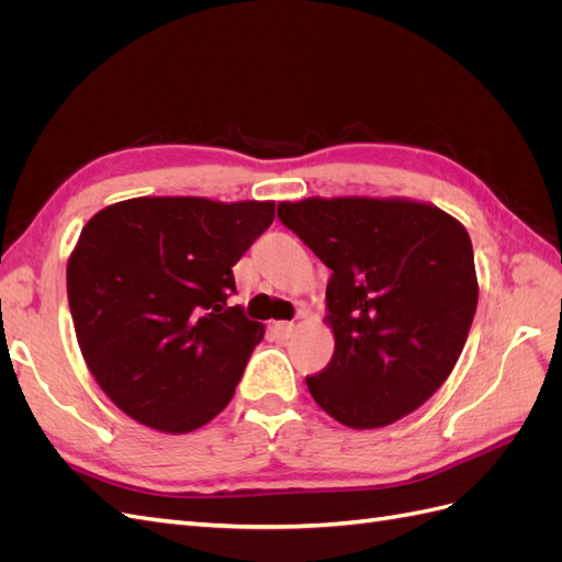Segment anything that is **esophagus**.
I'll return each instance as SVG.
<instances>
[{"label":"esophagus","mask_w":562,"mask_h":562,"mask_svg":"<svg viewBox=\"0 0 562 562\" xmlns=\"http://www.w3.org/2000/svg\"><path fill=\"white\" fill-rule=\"evenodd\" d=\"M295 333V326L291 321H277L274 323V335L279 337V339H288Z\"/></svg>","instance_id":"esophagus-1"}]
</instances>
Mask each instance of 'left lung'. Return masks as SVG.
<instances>
[{
	"instance_id": "8db88e82",
	"label": "left lung",
	"mask_w": 562,
	"mask_h": 562,
	"mask_svg": "<svg viewBox=\"0 0 562 562\" xmlns=\"http://www.w3.org/2000/svg\"><path fill=\"white\" fill-rule=\"evenodd\" d=\"M279 220L333 274V359L310 394L351 429L411 415L448 380L479 304L467 229L429 203L304 199Z\"/></svg>"
}]
</instances>
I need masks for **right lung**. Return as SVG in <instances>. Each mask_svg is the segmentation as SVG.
Masks as SVG:
<instances>
[{
    "label": "right lung",
    "mask_w": 562,
    "mask_h": 562,
    "mask_svg": "<svg viewBox=\"0 0 562 562\" xmlns=\"http://www.w3.org/2000/svg\"><path fill=\"white\" fill-rule=\"evenodd\" d=\"M274 201L140 196L95 213L67 262L91 375L135 422L187 434L223 413L265 326L227 307Z\"/></svg>",
    "instance_id": "add662e5"
}]
</instances>
